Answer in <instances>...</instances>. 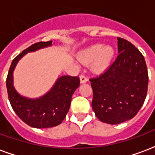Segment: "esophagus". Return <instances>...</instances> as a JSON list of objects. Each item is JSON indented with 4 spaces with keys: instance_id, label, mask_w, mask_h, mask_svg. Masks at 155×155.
I'll list each match as a JSON object with an SVG mask.
<instances>
[{
    "instance_id": "34e87169",
    "label": "esophagus",
    "mask_w": 155,
    "mask_h": 155,
    "mask_svg": "<svg viewBox=\"0 0 155 155\" xmlns=\"http://www.w3.org/2000/svg\"><path fill=\"white\" fill-rule=\"evenodd\" d=\"M80 81H81V84H84V83H86L87 82V78L85 77L84 75L83 74H81V76H80Z\"/></svg>"
}]
</instances>
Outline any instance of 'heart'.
Returning a JSON list of instances; mask_svg holds the SVG:
<instances>
[{
  "label": "heart",
  "mask_w": 155,
  "mask_h": 155,
  "mask_svg": "<svg viewBox=\"0 0 155 155\" xmlns=\"http://www.w3.org/2000/svg\"><path fill=\"white\" fill-rule=\"evenodd\" d=\"M114 54L113 45L96 43L81 51L78 54V60L84 64L90 63V68L94 73H101L110 66Z\"/></svg>",
  "instance_id": "heart-1"
}]
</instances>
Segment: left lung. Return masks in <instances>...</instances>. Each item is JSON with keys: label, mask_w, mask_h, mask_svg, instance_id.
Listing matches in <instances>:
<instances>
[{"label": "left lung", "mask_w": 155, "mask_h": 155, "mask_svg": "<svg viewBox=\"0 0 155 155\" xmlns=\"http://www.w3.org/2000/svg\"><path fill=\"white\" fill-rule=\"evenodd\" d=\"M119 55L104 73L91 79L92 108L99 120L118 124L131 120L143 105L148 91L144 58L133 44L118 37Z\"/></svg>", "instance_id": "obj_1"}]
</instances>
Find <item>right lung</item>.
I'll list each match as a JSON object with an SVG mask.
<instances>
[{
  "instance_id": "add662e5",
  "label": "right lung",
  "mask_w": 155,
  "mask_h": 155,
  "mask_svg": "<svg viewBox=\"0 0 155 155\" xmlns=\"http://www.w3.org/2000/svg\"><path fill=\"white\" fill-rule=\"evenodd\" d=\"M52 41L39 42L25 49L13 60L6 78L8 98L12 109L23 122L33 128H51L59 125L66 116L71 97L80 86V79L70 75L58 76L50 91L38 98H29L19 93L14 86L13 73L19 61L30 52L50 47Z\"/></svg>"
}]
</instances>
